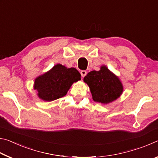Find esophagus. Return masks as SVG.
<instances>
[{"mask_svg":"<svg viewBox=\"0 0 158 158\" xmlns=\"http://www.w3.org/2000/svg\"><path fill=\"white\" fill-rule=\"evenodd\" d=\"M80 73H81V77H83V78H84V77L86 75V74H87V72L85 71V70H81V72H80Z\"/></svg>","mask_w":158,"mask_h":158,"instance_id":"1","label":"esophagus"}]
</instances>
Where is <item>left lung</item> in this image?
Listing matches in <instances>:
<instances>
[{"label":"left lung","instance_id":"8db88e82","mask_svg":"<svg viewBox=\"0 0 158 158\" xmlns=\"http://www.w3.org/2000/svg\"><path fill=\"white\" fill-rule=\"evenodd\" d=\"M90 88L93 100L108 104L116 100L122 94L123 86L118 77L113 74L105 65L101 66L99 71H91L84 78Z\"/></svg>","mask_w":158,"mask_h":158}]
</instances>
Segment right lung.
Masks as SVG:
<instances>
[{"label": "right lung", "instance_id": "1", "mask_svg": "<svg viewBox=\"0 0 158 158\" xmlns=\"http://www.w3.org/2000/svg\"><path fill=\"white\" fill-rule=\"evenodd\" d=\"M80 79L81 74L77 69L57 64L35 79L34 89L40 98L50 102L65 96L73 83Z\"/></svg>", "mask_w": 158, "mask_h": 158}]
</instances>
